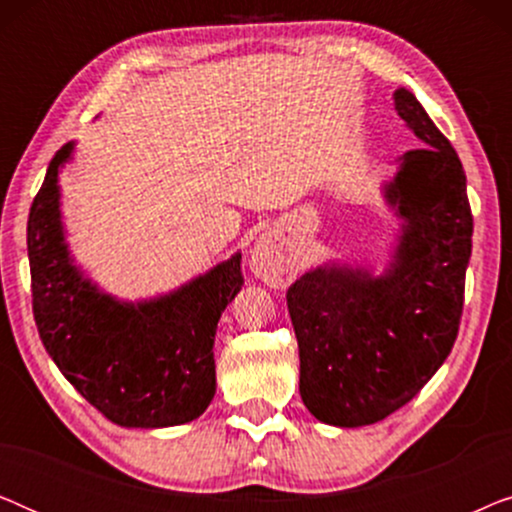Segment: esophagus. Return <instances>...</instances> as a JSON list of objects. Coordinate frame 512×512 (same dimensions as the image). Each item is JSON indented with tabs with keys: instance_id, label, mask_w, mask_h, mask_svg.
I'll list each match as a JSON object with an SVG mask.
<instances>
[{
	"instance_id": "34e87169",
	"label": "esophagus",
	"mask_w": 512,
	"mask_h": 512,
	"mask_svg": "<svg viewBox=\"0 0 512 512\" xmlns=\"http://www.w3.org/2000/svg\"><path fill=\"white\" fill-rule=\"evenodd\" d=\"M249 268L261 282L270 286L284 284L296 270V256L286 247L282 237L275 230H268L254 242L249 256Z\"/></svg>"
}]
</instances>
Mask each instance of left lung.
<instances>
[{"instance_id":"obj_1","label":"left lung","mask_w":512,"mask_h":512,"mask_svg":"<svg viewBox=\"0 0 512 512\" xmlns=\"http://www.w3.org/2000/svg\"><path fill=\"white\" fill-rule=\"evenodd\" d=\"M396 111L422 149L403 153L382 198L398 221L387 268L326 261L286 291L300 398L319 422L356 429L412 401L452 352L464 310L473 216L466 172L410 90Z\"/></svg>"}]
</instances>
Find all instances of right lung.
<instances>
[{"instance_id":"obj_1","label":"right lung","mask_w":512,"mask_h":512,"mask_svg":"<svg viewBox=\"0 0 512 512\" xmlns=\"http://www.w3.org/2000/svg\"><path fill=\"white\" fill-rule=\"evenodd\" d=\"M74 149L67 142L55 153L27 219L39 338L67 382L109 422L125 429L193 422L216 394L214 338L244 284L242 254L160 296H111L76 265L67 244L60 172Z\"/></svg>"}]
</instances>
